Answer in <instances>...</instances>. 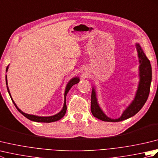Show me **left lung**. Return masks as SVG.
I'll use <instances>...</instances> for the list:
<instances>
[{"instance_id": "left-lung-1", "label": "left lung", "mask_w": 158, "mask_h": 158, "mask_svg": "<svg viewBox=\"0 0 158 158\" xmlns=\"http://www.w3.org/2000/svg\"><path fill=\"white\" fill-rule=\"evenodd\" d=\"M136 46L140 62L139 70L140 79L135 100H133L132 104L124 110L122 115L119 119H113L106 116L105 113L102 112V110L100 109L98 102H97L95 91L93 89L91 96V111L92 115L96 118L104 121V122H122L123 120L128 119L136 115L142 109V107L146 102L149 94L151 81H152V66H151L150 61L144 53L140 46L139 44H136Z\"/></svg>"}]
</instances>
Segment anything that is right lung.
Wrapping results in <instances>:
<instances>
[{
	"instance_id": "add662e5",
	"label": "right lung",
	"mask_w": 158,
	"mask_h": 158,
	"mask_svg": "<svg viewBox=\"0 0 158 158\" xmlns=\"http://www.w3.org/2000/svg\"><path fill=\"white\" fill-rule=\"evenodd\" d=\"M7 70H8V66H6V71H7ZM5 79H6V88H7L8 92H9V96H10V97H11V100L13 101V104H14V105L15 106L16 109L18 110V111L21 113L23 116L26 117V118H28V119L31 120V121H33V122H44V123H49V122H56V121H58V120L60 119L61 118H62V117H63L64 116V115L66 114V96L67 93L69 92L70 89L72 88V86H73V85L76 84V83H79V78H77V77H75V78H73V79H72L71 80H70V81L69 82L68 84H67L66 88V90H65V93H64V103L63 109H62L61 111H60L59 113L56 114V115H53V116H50V117H39V116H36V115H28V114H26V113H23V112L21 110L19 109L18 107L17 106V105H15V103L14 102H13V99H12V98H11V94H10L9 89V88H8V86H7V80H6V77H5Z\"/></svg>"
}]
</instances>
